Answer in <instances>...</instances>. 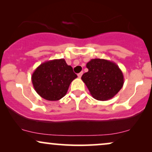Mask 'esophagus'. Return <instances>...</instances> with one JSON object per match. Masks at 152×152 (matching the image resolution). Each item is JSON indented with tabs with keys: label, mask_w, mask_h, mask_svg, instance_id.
Masks as SVG:
<instances>
[{
	"label": "esophagus",
	"mask_w": 152,
	"mask_h": 152,
	"mask_svg": "<svg viewBox=\"0 0 152 152\" xmlns=\"http://www.w3.org/2000/svg\"><path fill=\"white\" fill-rule=\"evenodd\" d=\"M82 74H83V72H81V73H79V74H78V78H81V76H82Z\"/></svg>",
	"instance_id": "esophagus-1"
}]
</instances>
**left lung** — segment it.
<instances>
[{
  "mask_svg": "<svg viewBox=\"0 0 152 152\" xmlns=\"http://www.w3.org/2000/svg\"><path fill=\"white\" fill-rule=\"evenodd\" d=\"M88 72L81 76L91 95L99 101H107L116 95L124 83L123 73L114 62L91 59L86 64Z\"/></svg>",
  "mask_w": 152,
  "mask_h": 152,
  "instance_id": "8db88e82",
  "label": "left lung"
}]
</instances>
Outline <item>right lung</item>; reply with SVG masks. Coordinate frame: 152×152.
<instances>
[{
	"mask_svg": "<svg viewBox=\"0 0 152 152\" xmlns=\"http://www.w3.org/2000/svg\"><path fill=\"white\" fill-rule=\"evenodd\" d=\"M77 77L64 58L45 61L38 66L31 76L37 94L48 101H58L67 93L71 83Z\"/></svg>",
	"mask_w": 152,
	"mask_h": 152,
	"instance_id": "1",
	"label": "right lung"
}]
</instances>
